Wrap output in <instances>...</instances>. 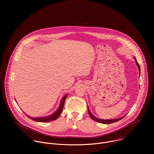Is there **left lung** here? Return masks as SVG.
<instances>
[{
    "instance_id": "1",
    "label": "left lung",
    "mask_w": 154,
    "mask_h": 154,
    "mask_svg": "<svg viewBox=\"0 0 154 154\" xmlns=\"http://www.w3.org/2000/svg\"><path fill=\"white\" fill-rule=\"evenodd\" d=\"M134 60H135L136 64H137V66H138V70H139V73H140L139 75H140V64H139L137 62L136 58H135V57H134ZM88 110L89 115L90 116L91 118L93 120H94V121H96V122L102 123V124H112V123H113V122H117V121H120L121 119H122L125 116H122V117H121V118H117V119H99V118H97L95 117V116L91 113V112L90 111V109H89L88 106Z\"/></svg>"
}]
</instances>
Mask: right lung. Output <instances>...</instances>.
Wrapping results in <instances>:
<instances>
[{
	"mask_svg": "<svg viewBox=\"0 0 154 154\" xmlns=\"http://www.w3.org/2000/svg\"><path fill=\"white\" fill-rule=\"evenodd\" d=\"M68 96V94H65L61 99V101H60V103L59 105V107L58 108V109L57 110L52 113V115H49V116H43V117H36V118H33L31 116H29V115H27L29 118H30L31 119L35 121H37V122H50V121H54L57 119H58V118L59 117V116L60 115L63 108V106H64V101L66 99L67 96Z\"/></svg>",
	"mask_w": 154,
	"mask_h": 154,
	"instance_id": "right-lung-1",
	"label": "right lung"
}]
</instances>
